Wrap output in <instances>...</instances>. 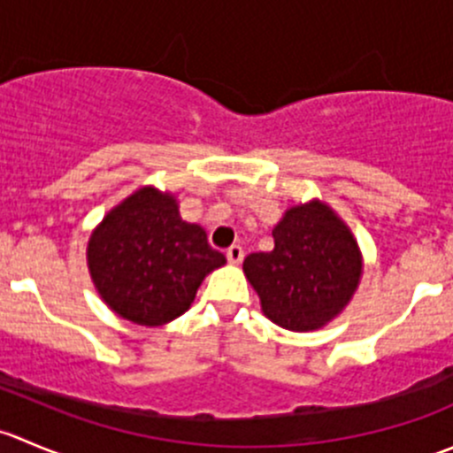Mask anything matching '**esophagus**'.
<instances>
[{
    "instance_id": "34e87169",
    "label": "esophagus",
    "mask_w": 453,
    "mask_h": 453,
    "mask_svg": "<svg viewBox=\"0 0 453 453\" xmlns=\"http://www.w3.org/2000/svg\"><path fill=\"white\" fill-rule=\"evenodd\" d=\"M226 256H227V260H230L232 265H239L241 260H243L245 252H243V248H241V245H232V248L226 252Z\"/></svg>"
}]
</instances>
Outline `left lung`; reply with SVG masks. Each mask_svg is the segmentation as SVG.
<instances>
[{"mask_svg": "<svg viewBox=\"0 0 453 453\" xmlns=\"http://www.w3.org/2000/svg\"><path fill=\"white\" fill-rule=\"evenodd\" d=\"M272 234V252L243 260L263 313L289 331L322 328L344 311L362 278L353 232L326 203L313 199L287 210Z\"/></svg>", "mask_w": 453, "mask_h": 453, "instance_id": "left-lung-1", "label": "left lung"}]
</instances>
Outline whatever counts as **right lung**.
<instances>
[{
	"instance_id": "obj_1",
	"label": "right lung",
	"mask_w": 453,
	"mask_h": 453,
	"mask_svg": "<svg viewBox=\"0 0 453 453\" xmlns=\"http://www.w3.org/2000/svg\"><path fill=\"white\" fill-rule=\"evenodd\" d=\"M87 265L111 311L162 326L188 311L203 278L226 265V256L210 248L203 227L180 217L171 193L144 186L91 232Z\"/></svg>"
}]
</instances>
